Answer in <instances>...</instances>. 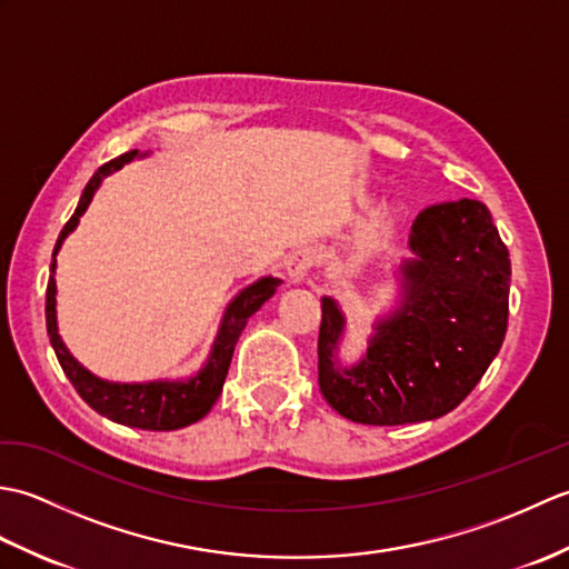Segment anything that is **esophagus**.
I'll list each match as a JSON object with an SVG mask.
<instances>
[{
  "mask_svg": "<svg viewBox=\"0 0 569 569\" xmlns=\"http://www.w3.org/2000/svg\"><path fill=\"white\" fill-rule=\"evenodd\" d=\"M316 261H318V251L316 249L298 247L296 251L288 253L286 271H288V276H291L293 283H300L310 273L312 266H316Z\"/></svg>",
  "mask_w": 569,
  "mask_h": 569,
  "instance_id": "esophagus-1",
  "label": "esophagus"
}]
</instances>
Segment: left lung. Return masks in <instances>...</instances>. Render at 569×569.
I'll use <instances>...</instances> for the list:
<instances>
[{"label":"left lung","mask_w":569,"mask_h":569,"mask_svg":"<svg viewBox=\"0 0 569 569\" xmlns=\"http://www.w3.org/2000/svg\"><path fill=\"white\" fill-rule=\"evenodd\" d=\"M398 306L373 322L367 352L340 361L347 318L322 298L320 391L361 426L435 420L465 401L499 355L509 322L511 259L479 200L430 204L410 227Z\"/></svg>","instance_id":"1"}]
</instances>
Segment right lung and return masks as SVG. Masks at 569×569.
Here are the masks:
<instances>
[{
	"label": "right lung",
	"mask_w": 569,
	"mask_h": 569,
	"mask_svg": "<svg viewBox=\"0 0 569 569\" xmlns=\"http://www.w3.org/2000/svg\"><path fill=\"white\" fill-rule=\"evenodd\" d=\"M137 156L141 153L134 149V151L122 153L119 159L110 163H104L102 168H98V173L90 178V183L84 186L78 208L72 212L68 224L63 227V232H60L53 249L51 278H48V288H46V328H48V337H51L53 352L60 361V367L66 371V377L70 379L72 386H76V391L80 393L82 401L92 410H98L100 416L119 422V426H129L139 430H178V428L192 426V422H198L200 418L210 413V408L222 393L229 361H232L241 330L247 328V322L253 312H257L266 300L276 293V288L281 286V278L263 276L232 298V303L227 306L222 316L220 330H217L208 361H204L198 373H192L188 379L119 383V381H107V379L94 377L92 371L84 369L80 361L68 352V347L58 335L56 253L60 251V247H63L66 237L78 227L80 217L84 214V210H88V204L92 202L94 192H98V188L102 186V180L107 176H112L114 171H119V168L127 166L129 161H134Z\"/></svg>",
	"instance_id": "right-lung-1"
}]
</instances>
